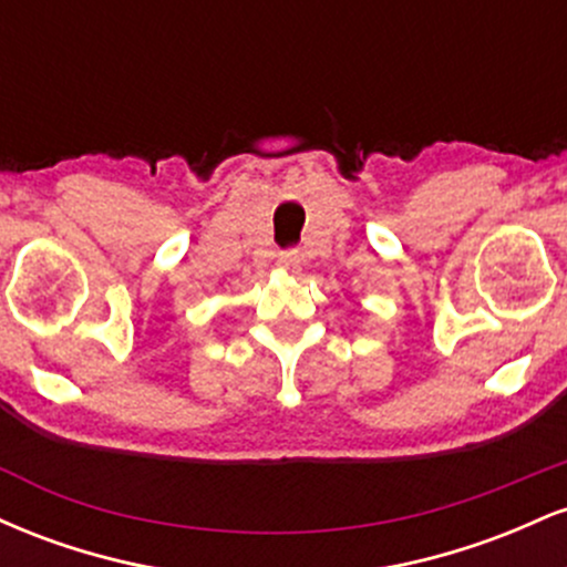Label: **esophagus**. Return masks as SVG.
I'll use <instances>...</instances> for the list:
<instances>
[{"label":"esophagus","instance_id":"esophagus-1","mask_svg":"<svg viewBox=\"0 0 567 567\" xmlns=\"http://www.w3.org/2000/svg\"><path fill=\"white\" fill-rule=\"evenodd\" d=\"M279 266H282L285 271H290V275H301L303 261H301V256H296V252H290V256L279 258Z\"/></svg>","mask_w":567,"mask_h":567}]
</instances>
